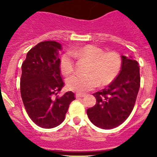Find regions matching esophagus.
Wrapping results in <instances>:
<instances>
[{"label": "esophagus", "instance_id": "esophagus-1", "mask_svg": "<svg viewBox=\"0 0 157 157\" xmlns=\"http://www.w3.org/2000/svg\"><path fill=\"white\" fill-rule=\"evenodd\" d=\"M76 98H83L85 96V94H76Z\"/></svg>", "mask_w": 157, "mask_h": 157}]
</instances>
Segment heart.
Masks as SVG:
<instances>
[{
  "label": "heart",
  "mask_w": 157,
  "mask_h": 157,
  "mask_svg": "<svg viewBox=\"0 0 157 157\" xmlns=\"http://www.w3.org/2000/svg\"><path fill=\"white\" fill-rule=\"evenodd\" d=\"M87 58L88 74H74L67 79V86L76 92H86L98 84L106 85L113 81L121 68V59L115 52H104L93 45L72 49L64 53L59 60V67L63 74H69L74 69V57Z\"/></svg>",
  "instance_id": "b5f03b06"
}]
</instances>
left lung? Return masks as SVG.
Listing matches in <instances>:
<instances>
[{
    "label": "left lung",
    "instance_id": "obj_1",
    "mask_svg": "<svg viewBox=\"0 0 157 157\" xmlns=\"http://www.w3.org/2000/svg\"><path fill=\"white\" fill-rule=\"evenodd\" d=\"M121 69L107 88L93 94L96 104L87 110L95 126L112 129L128 118L135 106L140 87V66L132 57L121 56Z\"/></svg>",
    "mask_w": 157,
    "mask_h": 157
}]
</instances>
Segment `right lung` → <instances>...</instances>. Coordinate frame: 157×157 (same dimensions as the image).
I'll return each instance as SVG.
<instances>
[{
    "mask_svg": "<svg viewBox=\"0 0 157 157\" xmlns=\"http://www.w3.org/2000/svg\"><path fill=\"white\" fill-rule=\"evenodd\" d=\"M61 44L56 41L41 42L28 52L21 65L20 90L25 108L38 126L52 128L65 119L70 104L75 100L68 91L58 93L64 86L60 75L58 51Z\"/></svg>",
    "mask_w": 157,
    "mask_h": 157,
    "instance_id": "add662e5",
    "label": "right lung"
}]
</instances>
